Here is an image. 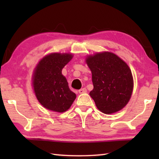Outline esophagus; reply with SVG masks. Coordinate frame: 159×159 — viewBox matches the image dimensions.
Masks as SVG:
<instances>
[{"mask_svg":"<svg viewBox=\"0 0 159 159\" xmlns=\"http://www.w3.org/2000/svg\"><path fill=\"white\" fill-rule=\"evenodd\" d=\"M87 92V89H86L85 88H81V89H80L79 90V93H86Z\"/></svg>","mask_w":159,"mask_h":159,"instance_id":"1","label":"esophagus"}]
</instances>
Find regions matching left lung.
<instances>
[{"label": "left lung", "instance_id": "obj_1", "mask_svg": "<svg viewBox=\"0 0 159 159\" xmlns=\"http://www.w3.org/2000/svg\"><path fill=\"white\" fill-rule=\"evenodd\" d=\"M92 71L94 88L90 95L98 109L113 114L124 107L132 95L133 76L129 66L115 54L97 53L86 60Z\"/></svg>", "mask_w": 159, "mask_h": 159}]
</instances>
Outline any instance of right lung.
<instances>
[{
  "label": "right lung",
  "mask_w": 159,
  "mask_h": 159,
  "mask_svg": "<svg viewBox=\"0 0 159 159\" xmlns=\"http://www.w3.org/2000/svg\"><path fill=\"white\" fill-rule=\"evenodd\" d=\"M71 54L52 53L40 61L34 71L33 86L36 96L45 108L57 112L66 111L76 94L69 89L61 70L71 60Z\"/></svg>",
  "instance_id": "right-lung-1"
}]
</instances>
